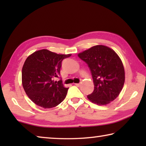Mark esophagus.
Returning <instances> with one entry per match:
<instances>
[{
  "instance_id": "34e87169",
  "label": "esophagus",
  "mask_w": 146,
  "mask_h": 146,
  "mask_svg": "<svg viewBox=\"0 0 146 146\" xmlns=\"http://www.w3.org/2000/svg\"><path fill=\"white\" fill-rule=\"evenodd\" d=\"M75 86H78V87H79V86H80V83H75Z\"/></svg>"
}]
</instances>
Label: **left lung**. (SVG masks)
I'll return each mask as SVG.
<instances>
[{
	"mask_svg": "<svg viewBox=\"0 0 146 146\" xmlns=\"http://www.w3.org/2000/svg\"><path fill=\"white\" fill-rule=\"evenodd\" d=\"M78 57L90 68L94 91L88 98L97 105H106L117 98L125 81L122 60L114 51L107 46L97 45L78 53Z\"/></svg>",
	"mask_w": 146,
	"mask_h": 146,
	"instance_id": "8db88e82",
	"label": "left lung"
}]
</instances>
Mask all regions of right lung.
Wrapping results in <instances>:
<instances>
[{"mask_svg": "<svg viewBox=\"0 0 146 146\" xmlns=\"http://www.w3.org/2000/svg\"><path fill=\"white\" fill-rule=\"evenodd\" d=\"M71 55H59L48 49L36 51L26 58L22 82L28 97L38 106L48 109L58 106L66 98L68 88L59 78L62 62Z\"/></svg>", "mask_w": 146, "mask_h": 146, "instance_id": "1", "label": "right lung"}]
</instances>
